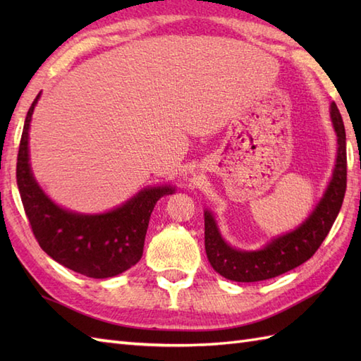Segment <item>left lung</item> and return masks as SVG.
Segmentation results:
<instances>
[{"label":"left lung","instance_id":"1","mask_svg":"<svg viewBox=\"0 0 361 361\" xmlns=\"http://www.w3.org/2000/svg\"><path fill=\"white\" fill-rule=\"evenodd\" d=\"M331 119L336 133V159L332 178L309 217L293 231L273 237L259 250H239L220 234L216 217L204 211V248L209 264L224 278L235 282L271 279L309 260L331 231L346 192V132L338 106L331 104Z\"/></svg>","mask_w":361,"mask_h":361}]
</instances>
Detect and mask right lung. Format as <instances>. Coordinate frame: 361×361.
Instances as JSON below:
<instances>
[{
    "mask_svg": "<svg viewBox=\"0 0 361 361\" xmlns=\"http://www.w3.org/2000/svg\"><path fill=\"white\" fill-rule=\"evenodd\" d=\"M40 94L26 114L17 159V185L30 228L42 250L60 265L88 278H113L141 259L150 214L159 198L173 194L175 188H144L102 214H80L54 203L29 163V127Z\"/></svg>",
    "mask_w": 361,
    "mask_h": 361,
    "instance_id": "obj_1",
    "label": "right lung"
}]
</instances>
